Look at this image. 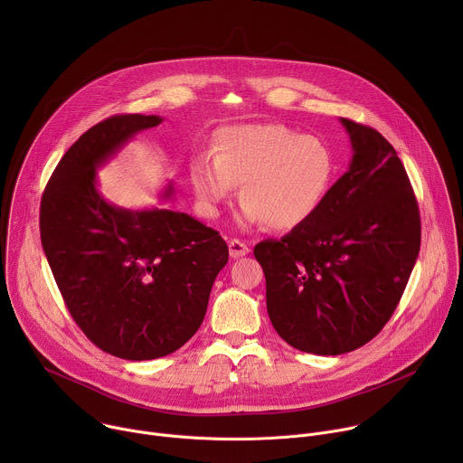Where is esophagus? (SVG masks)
Returning a JSON list of instances; mask_svg holds the SVG:
<instances>
[{
	"instance_id": "obj_1",
	"label": "esophagus",
	"mask_w": 463,
	"mask_h": 463,
	"mask_svg": "<svg viewBox=\"0 0 463 463\" xmlns=\"http://www.w3.org/2000/svg\"><path fill=\"white\" fill-rule=\"evenodd\" d=\"M229 252L232 258H241L249 252V245L243 243L241 240H231L229 241Z\"/></svg>"
}]
</instances>
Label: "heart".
I'll return each mask as SVG.
<instances>
[{"instance_id": "b5f03b06", "label": "heart", "mask_w": 463, "mask_h": 463, "mask_svg": "<svg viewBox=\"0 0 463 463\" xmlns=\"http://www.w3.org/2000/svg\"><path fill=\"white\" fill-rule=\"evenodd\" d=\"M335 156L322 139L279 124H236L220 131L216 154L190 163L197 202L218 213L241 184L238 222L295 231L311 222L335 181Z\"/></svg>"}]
</instances>
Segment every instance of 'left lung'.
<instances>
[{
	"label": "left lung",
	"mask_w": 463,
	"mask_h": 463,
	"mask_svg": "<svg viewBox=\"0 0 463 463\" xmlns=\"http://www.w3.org/2000/svg\"><path fill=\"white\" fill-rule=\"evenodd\" d=\"M341 122L354 150L348 172L311 222L254 247L273 327L315 355L357 350L381 332L421 243L416 195L393 146L370 126Z\"/></svg>",
	"instance_id": "obj_1"
}]
</instances>
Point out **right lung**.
Returning <instances> with one entry per match:
<instances>
[{"label":"right lung","mask_w":463,"mask_h":463,"mask_svg":"<svg viewBox=\"0 0 463 463\" xmlns=\"http://www.w3.org/2000/svg\"><path fill=\"white\" fill-rule=\"evenodd\" d=\"M157 115H113L63 154L40 205L42 247L58 289L86 337L128 361L179 350L202 326L213 284L229 260L218 231L184 213L108 203L97 168ZM168 184L165 195H172Z\"/></svg>","instance_id":"right-lung-1"}]
</instances>
